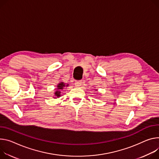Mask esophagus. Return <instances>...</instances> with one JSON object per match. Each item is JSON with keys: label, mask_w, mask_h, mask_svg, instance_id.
<instances>
[{"label": "esophagus", "mask_w": 159, "mask_h": 159, "mask_svg": "<svg viewBox=\"0 0 159 159\" xmlns=\"http://www.w3.org/2000/svg\"><path fill=\"white\" fill-rule=\"evenodd\" d=\"M82 84V81L81 80H76L75 82V85L76 86H77V87H79V86H80Z\"/></svg>", "instance_id": "obj_1"}]
</instances>
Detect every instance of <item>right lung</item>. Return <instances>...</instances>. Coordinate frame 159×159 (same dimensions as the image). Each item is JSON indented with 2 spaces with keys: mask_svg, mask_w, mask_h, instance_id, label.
<instances>
[{
  "mask_svg": "<svg viewBox=\"0 0 159 159\" xmlns=\"http://www.w3.org/2000/svg\"><path fill=\"white\" fill-rule=\"evenodd\" d=\"M68 85L67 84V85H65V84L63 83V82H61V83H60L58 85H57V88L56 89V92H55V93H54V94H55V96H56V97H60V96H61V94H60V93H61V92H60V90L61 89H63V88H64V87H65V86H68Z\"/></svg>",
  "mask_w": 159,
  "mask_h": 159,
  "instance_id": "obj_1",
  "label": "right lung"
}]
</instances>
